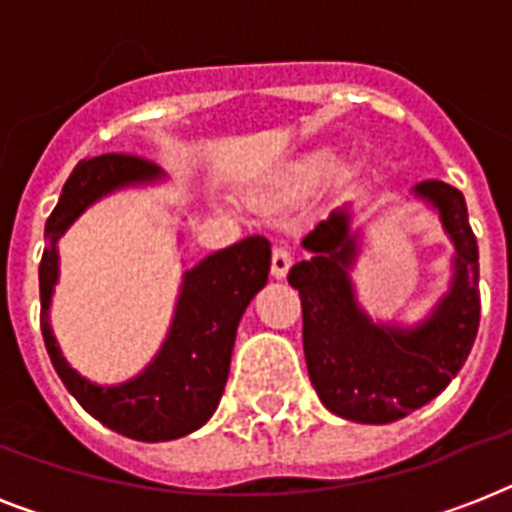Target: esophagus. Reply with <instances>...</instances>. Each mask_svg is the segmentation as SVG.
<instances>
[{"label": "esophagus", "mask_w": 512, "mask_h": 512, "mask_svg": "<svg viewBox=\"0 0 512 512\" xmlns=\"http://www.w3.org/2000/svg\"><path fill=\"white\" fill-rule=\"evenodd\" d=\"M289 265H292V252H289L287 247H273V255H271L273 279H284L289 271Z\"/></svg>", "instance_id": "34e87169"}]
</instances>
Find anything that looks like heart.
<instances>
[{
	"instance_id": "1",
	"label": "heart",
	"mask_w": 512,
	"mask_h": 512,
	"mask_svg": "<svg viewBox=\"0 0 512 512\" xmlns=\"http://www.w3.org/2000/svg\"><path fill=\"white\" fill-rule=\"evenodd\" d=\"M327 151H311L308 156H303L300 162H295L287 170V175L281 177V183L268 193H257V199H271V196H292V193L305 191L308 185H313L319 180V175L327 167Z\"/></svg>"
}]
</instances>
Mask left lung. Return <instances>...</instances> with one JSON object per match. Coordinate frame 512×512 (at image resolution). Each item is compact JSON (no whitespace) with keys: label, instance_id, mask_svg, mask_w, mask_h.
Returning a JSON list of instances; mask_svg holds the SVG:
<instances>
[{"label":"left lung","instance_id":"1","mask_svg":"<svg viewBox=\"0 0 512 512\" xmlns=\"http://www.w3.org/2000/svg\"><path fill=\"white\" fill-rule=\"evenodd\" d=\"M412 199L433 209L454 247L449 287L414 324L372 319L358 303L350 271L364 233L350 204L332 209L303 236L308 260L292 265L289 284L303 303V350L321 404L342 420L385 425L441 393L465 364L481 319L478 244L468 207L454 185L422 180Z\"/></svg>","mask_w":512,"mask_h":512}]
</instances>
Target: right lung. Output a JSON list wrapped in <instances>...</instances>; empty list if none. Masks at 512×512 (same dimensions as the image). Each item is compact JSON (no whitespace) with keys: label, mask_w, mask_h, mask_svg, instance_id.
Instances as JSON below:
<instances>
[{"label":"right lung","mask_w":512,"mask_h":512,"mask_svg":"<svg viewBox=\"0 0 512 512\" xmlns=\"http://www.w3.org/2000/svg\"><path fill=\"white\" fill-rule=\"evenodd\" d=\"M162 180L167 175L138 156L106 154L76 164L44 225L47 247L39 263L42 335L58 377L84 412L106 428L148 444L188 436L215 414L231 369L239 321L271 271V241L263 236L217 249L183 271L167 337L135 377L98 385L76 372L50 327V305L60 276L58 241L95 201Z\"/></svg>","instance_id":"obj_1"}]
</instances>
